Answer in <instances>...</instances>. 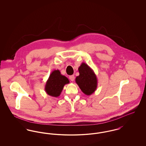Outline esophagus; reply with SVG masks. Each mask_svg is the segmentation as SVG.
Masks as SVG:
<instances>
[{
	"label": "esophagus",
	"instance_id": "obj_1",
	"mask_svg": "<svg viewBox=\"0 0 146 146\" xmlns=\"http://www.w3.org/2000/svg\"><path fill=\"white\" fill-rule=\"evenodd\" d=\"M74 78H75V77H74V75L70 76V80L71 81H72V82H73V81L74 80Z\"/></svg>",
	"mask_w": 146,
	"mask_h": 146
}]
</instances>
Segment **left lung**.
I'll use <instances>...</instances> for the list:
<instances>
[{
	"instance_id": "left-lung-1",
	"label": "left lung",
	"mask_w": 146,
	"mask_h": 146,
	"mask_svg": "<svg viewBox=\"0 0 146 146\" xmlns=\"http://www.w3.org/2000/svg\"><path fill=\"white\" fill-rule=\"evenodd\" d=\"M79 76L76 82L82 91L86 95H92L97 88V79L94 70L85 63L83 62L78 68Z\"/></svg>"
}]
</instances>
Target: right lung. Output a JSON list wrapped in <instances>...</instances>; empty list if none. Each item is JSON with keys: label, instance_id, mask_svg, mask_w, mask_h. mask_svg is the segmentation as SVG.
<instances>
[{"label": "right lung", "instance_id": "1", "mask_svg": "<svg viewBox=\"0 0 146 146\" xmlns=\"http://www.w3.org/2000/svg\"><path fill=\"white\" fill-rule=\"evenodd\" d=\"M69 83L68 79L62 75L59 70H54L51 72L46 82L45 91L49 96L58 97L62 92L64 86Z\"/></svg>", "mask_w": 146, "mask_h": 146}]
</instances>
